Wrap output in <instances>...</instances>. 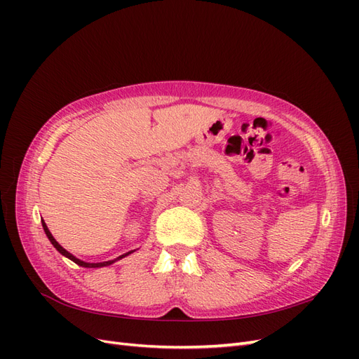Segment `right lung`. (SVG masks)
<instances>
[{"mask_svg":"<svg viewBox=\"0 0 359 359\" xmlns=\"http://www.w3.org/2000/svg\"><path fill=\"white\" fill-rule=\"evenodd\" d=\"M41 224H43V229H45V232H46V236L49 238V241L52 243V245L55 247L58 252L62 255V256H66V257H69L70 260H73L74 264H78L79 266H83V268H102V266H107V265H111V264H114V262H116V260H119V259H123V257H126V256H128L130 253H133V252H128V253H126V255H121L119 257H116V259H114V260H107V262H99V264H90V262H83V260H81V259H78V257H74L72 253H69L66 248H62L57 241H55V238L52 236V233L49 232V229H48V226H46V223L41 220Z\"/></svg>","mask_w":359,"mask_h":359,"instance_id":"1","label":"right lung"}]
</instances>
